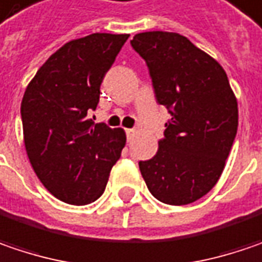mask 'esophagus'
I'll return each mask as SVG.
<instances>
[{
	"mask_svg": "<svg viewBox=\"0 0 262 262\" xmlns=\"http://www.w3.org/2000/svg\"><path fill=\"white\" fill-rule=\"evenodd\" d=\"M125 134H126V138H128V141H129L131 138L134 137V134H136V131H134L133 128H126V129H125Z\"/></svg>",
	"mask_w": 262,
	"mask_h": 262,
	"instance_id": "esophagus-1",
	"label": "esophagus"
}]
</instances>
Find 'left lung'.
<instances>
[{
	"instance_id": "1",
	"label": "left lung",
	"mask_w": 262,
	"mask_h": 262,
	"mask_svg": "<svg viewBox=\"0 0 262 262\" xmlns=\"http://www.w3.org/2000/svg\"><path fill=\"white\" fill-rule=\"evenodd\" d=\"M155 97L171 113L159 149L138 166L147 189L166 205H187L216 184L237 133V101L224 69L180 33H137Z\"/></svg>"
}]
</instances>
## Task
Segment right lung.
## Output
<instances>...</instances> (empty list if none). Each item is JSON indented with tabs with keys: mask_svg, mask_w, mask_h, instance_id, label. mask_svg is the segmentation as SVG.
<instances>
[{
	"mask_svg": "<svg viewBox=\"0 0 262 262\" xmlns=\"http://www.w3.org/2000/svg\"><path fill=\"white\" fill-rule=\"evenodd\" d=\"M129 35L91 33L57 50L21 100L26 153L39 181L71 205L94 202L124 149V129L94 124L100 85Z\"/></svg>",
	"mask_w": 262,
	"mask_h": 262,
	"instance_id": "1",
	"label": "right lung"
}]
</instances>
